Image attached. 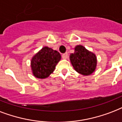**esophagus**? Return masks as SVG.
<instances>
[{"mask_svg":"<svg viewBox=\"0 0 122 122\" xmlns=\"http://www.w3.org/2000/svg\"><path fill=\"white\" fill-rule=\"evenodd\" d=\"M67 57H68V53L67 52L65 53V54H63L62 55V57H63V59H66V58H67Z\"/></svg>","mask_w":122,"mask_h":122,"instance_id":"34e87169","label":"esophagus"}]
</instances>
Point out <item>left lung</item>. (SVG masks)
Instances as JSON below:
<instances>
[{
  "label": "left lung",
  "mask_w": 122,
  "mask_h": 122,
  "mask_svg": "<svg viewBox=\"0 0 122 122\" xmlns=\"http://www.w3.org/2000/svg\"><path fill=\"white\" fill-rule=\"evenodd\" d=\"M74 49V52L70 55V60L73 68L82 76L91 75L96 69V55L81 45H77Z\"/></svg>",
  "instance_id": "left-lung-1"
}]
</instances>
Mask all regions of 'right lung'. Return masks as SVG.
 <instances>
[{"label":"right lung","instance_id":"add662e5","mask_svg":"<svg viewBox=\"0 0 122 122\" xmlns=\"http://www.w3.org/2000/svg\"><path fill=\"white\" fill-rule=\"evenodd\" d=\"M61 56L57 51L44 46L39 51L30 61L33 76L38 79H45L53 73Z\"/></svg>","mask_w":122,"mask_h":122}]
</instances>
